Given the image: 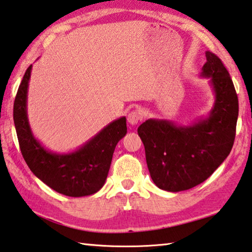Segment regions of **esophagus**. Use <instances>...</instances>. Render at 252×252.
I'll return each mask as SVG.
<instances>
[{"label":"esophagus","instance_id":"1","mask_svg":"<svg viewBox=\"0 0 252 252\" xmlns=\"http://www.w3.org/2000/svg\"><path fill=\"white\" fill-rule=\"evenodd\" d=\"M143 118V114L141 110L138 109H135V110H131L130 113H128L127 115V122H128L130 125H136L141 119Z\"/></svg>","mask_w":252,"mask_h":252}]
</instances>
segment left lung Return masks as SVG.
Instances as JSON below:
<instances>
[{
    "instance_id": "left-lung-1",
    "label": "left lung",
    "mask_w": 252,
    "mask_h": 252,
    "mask_svg": "<svg viewBox=\"0 0 252 252\" xmlns=\"http://www.w3.org/2000/svg\"><path fill=\"white\" fill-rule=\"evenodd\" d=\"M205 57L201 76L210 78L216 94L209 117L189 126L148 119L137 129L152 180L165 191H185L204 182L232 150L239 114L236 89L220 58L210 51Z\"/></svg>"
}]
</instances>
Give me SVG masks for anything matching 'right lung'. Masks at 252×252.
<instances>
[{
    "instance_id": "obj_1",
    "label": "right lung",
    "mask_w": 252,
    "mask_h": 252,
    "mask_svg": "<svg viewBox=\"0 0 252 252\" xmlns=\"http://www.w3.org/2000/svg\"><path fill=\"white\" fill-rule=\"evenodd\" d=\"M32 65L19 86L13 106V119L20 150L28 166L38 179L67 196H86L105 184L117 143L126 135V118L111 122L77 151L56 154L45 150L33 136L27 115L28 86Z\"/></svg>"
}]
</instances>
